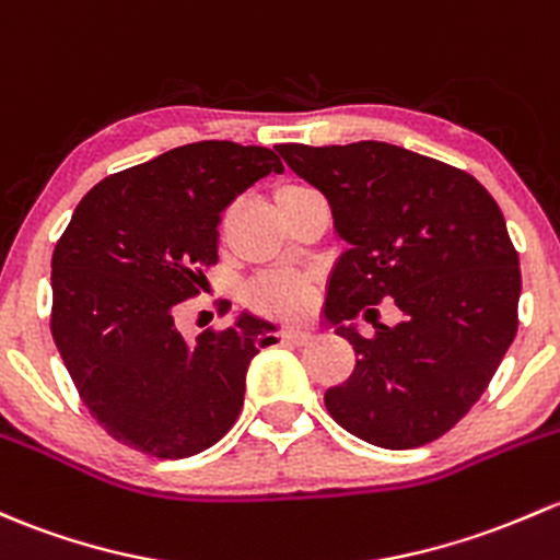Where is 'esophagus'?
I'll return each instance as SVG.
<instances>
[{
  "mask_svg": "<svg viewBox=\"0 0 560 560\" xmlns=\"http://www.w3.org/2000/svg\"><path fill=\"white\" fill-rule=\"evenodd\" d=\"M311 338H314V335H311L308 329H300V327L281 329V340H284V343H290V346H305Z\"/></svg>",
  "mask_w": 560,
  "mask_h": 560,
  "instance_id": "34e87169",
  "label": "esophagus"
}]
</instances>
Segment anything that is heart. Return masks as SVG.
I'll use <instances>...</instances> for the list:
<instances>
[{
  "label": "heart",
  "instance_id": "heart-1",
  "mask_svg": "<svg viewBox=\"0 0 560 560\" xmlns=\"http://www.w3.org/2000/svg\"><path fill=\"white\" fill-rule=\"evenodd\" d=\"M316 190L308 187L305 182L287 179L273 187V203L279 214L290 217L300 203L314 198ZM246 303L265 316H281V319H298L308 311L311 298H314V284L305 276H290V273H268L257 276L249 281L244 290Z\"/></svg>",
  "mask_w": 560,
  "mask_h": 560
}]
</instances>
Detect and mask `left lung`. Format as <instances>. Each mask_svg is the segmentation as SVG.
<instances>
[{
    "mask_svg": "<svg viewBox=\"0 0 560 560\" xmlns=\"http://www.w3.org/2000/svg\"><path fill=\"white\" fill-rule=\"evenodd\" d=\"M287 166L325 192L349 244L325 316L354 346V373L327 388L346 432L381 448L443 438L491 384L517 332L521 265L502 209L462 168L386 141L279 144ZM392 296L399 326L364 339L345 322Z\"/></svg>",
    "mask_w": 560,
    "mask_h": 560,
    "instance_id": "1",
    "label": "left lung"
}]
</instances>
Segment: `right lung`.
I'll return each mask as SVG.
<instances>
[{
    "instance_id": "obj_1",
    "label": "right lung",
    "mask_w": 560,
    "mask_h": 560,
    "mask_svg": "<svg viewBox=\"0 0 560 560\" xmlns=\"http://www.w3.org/2000/svg\"><path fill=\"white\" fill-rule=\"evenodd\" d=\"M270 172L284 166L268 147L196 141L109 174L74 209L52 249L50 332L117 443L187 458L238 419L246 370L276 327L241 316L187 343L174 311L217 265L222 211Z\"/></svg>"
}]
</instances>
